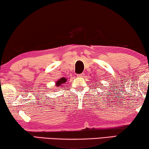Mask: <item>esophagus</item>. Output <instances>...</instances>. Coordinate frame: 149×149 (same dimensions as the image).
I'll use <instances>...</instances> for the list:
<instances>
[{
  "label": "esophagus",
  "instance_id": "obj_1",
  "mask_svg": "<svg viewBox=\"0 0 149 149\" xmlns=\"http://www.w3.org/2000/svg\"><path fill=\"white\" fill-rule=\"evenodd\" d=\"M83 76H84V73H81V74H77V77H83Z\"/></svg>",
  "mask_w": 149,
  "mask_h": 149
}]
</instances>
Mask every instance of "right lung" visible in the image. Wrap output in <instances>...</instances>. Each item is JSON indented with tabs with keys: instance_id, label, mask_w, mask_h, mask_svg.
Listing matches in <instances>:
<instances>
[{
	"instance_id": "1",
	"label": "right lung",
	"mask_w": 149,
	"mask_h": 149,
	"mask_svg": "<svg viewBox=\"0 0 149 149\" xmlns=\"http://www.w3.org/2000/svg\"><path fill=\"white\" fill-rule=\"evenodd\" d=\"M66 82V79H65L64 77H62V78L60 79V80L57 81V82L56 83V86L60 87V85H62V84H64V83H65Z\"/></svg>"
}]
</instances>
